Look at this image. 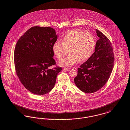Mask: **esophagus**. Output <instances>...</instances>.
Returning <instances> with one entry per match:
<instances>
[{"label":"esophagus","mask_w":130,"mask_h":130,"mask_svg":"<svg viewBox=\"0 0 130 130\" xmlns=\"http://www.w3.org/2000/svg\"><path fill=\"white\" fill-rule=\"evenodd\" d=\"M64 69L66 70V71H70L71 70V68H65Z\"/></svg>","instance_id":"obj_1"}]
</instances>
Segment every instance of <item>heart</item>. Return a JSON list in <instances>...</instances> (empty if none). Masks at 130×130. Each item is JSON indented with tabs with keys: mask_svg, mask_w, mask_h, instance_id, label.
Wrapping results in <instances>:
<instances>
[{
	"mask_svg": "<svg viewBox=\"0 0 130 130\" xmlns=\"http://www.w3.org/2000/svg\"><path fill=\"white\" fill-rule=\"evenodd\" d=\"M96 40L89 33H84L78 29H72L63 37L62 43L55 42L53 45V51L58 59H63L59 63L62 66H71L77 62H84L93 53Z\"/></svg>",
	"mask_w": 130,
	"mask_h": 130,
	"instance_id": "obj_1",
	"label": "heart"
}]
</instances>
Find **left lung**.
Segmentation results:
<instances>
[{
    "mask_svg": "<svg viewBox=\"0 0 130 130\" xmlns=\"http://www.w3.org/2000/svg\"><path fill=\"white\" fill-rule=\"evenodd\" d=\"M99 39L96 42L95 52L78 69L77 75L74 79L76 86L85 93H93L107 82L114 64L112 44L104 34L96 29Z\"/></svg>",
    "mask_w": 130,
    "mask_h": 130,
    "instance_id": "left-lung-1",
    "label": "left lung"
}]
</instances>
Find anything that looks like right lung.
I'll list each match as a JSON object with an SVG mask.
<instances>
[{"label":"right lung","mask_w":130,"mask_h":130,"mask_svg":"<svg viewBox=\"0 0 130 130\" xmlns=\"http://www.w3.org/2000/svg\"><path fill=\"white\" fill-rule=\"evenodd\" d=\"M57 39L52 27L34 26L17 42L14 52L16 72L23 86L32 93L49 92L62 70L59 67L50 68L56 64L52 47Z\"/></svg>","instance_id":"1"}]
</instances>
